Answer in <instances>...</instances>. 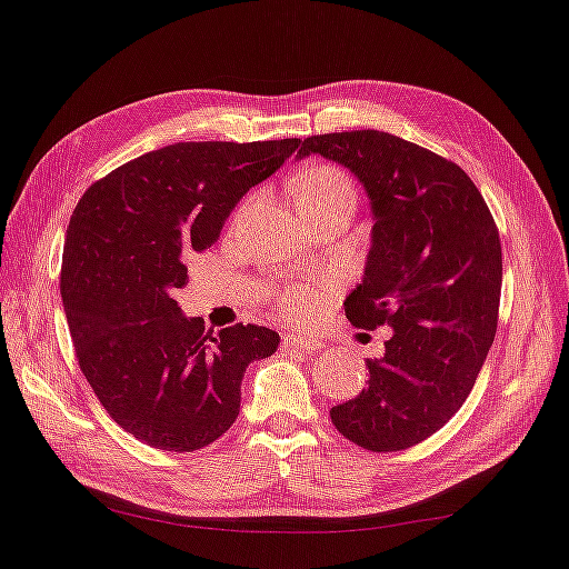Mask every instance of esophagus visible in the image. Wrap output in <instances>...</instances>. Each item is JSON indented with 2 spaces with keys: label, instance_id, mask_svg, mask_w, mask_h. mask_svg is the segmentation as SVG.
I'll return each instance as SVG.
<instances>
[{
  "label": "esophagus",
  "instance_id": "esophagus-1",
  "mask_svg": "<svg viewBox=\"0 0 569 569\" xmlns=\"http://www.w3.org/2000/svg\"><path fill=\"white\" fill-rule=\"evenodd\" d=\"M283 348L286 350H303V352H313L320 348V340L308 338V336H286L283 338Z\"/></svg>",
  "mask_w": 569,
  "mask_h": 569
}]
</instances>
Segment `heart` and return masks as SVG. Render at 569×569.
Listing matches in <instances>:
<instances>
[{"mask_svg": "<svg viewBox=\"0 0 569 569\" xmlns=\"http://www.w3.org/2000/svg\"><path fill=\"white\" fill-rule=\"evenodd\" d=\"M293 197H296L298 209H308L320 202H330V199H338V197L355 199V187L348 172L340 170V167L313 164L298 177ZM318 300H320L318 283H298L283 293L281 310L283 316H288L291 320L308 318L318 308Z\"/></svg>", "mask_w": 569, "mask_h": 569, "instance_id": "obj_1", "label": "heart"}]
</instances>
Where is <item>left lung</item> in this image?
Returning a JSON list of instances; mask_svg holds the SVG:
<instances>
[{
    "mask_svg": "<svg viewBox=\"0 0 569 569\" xmlns=\"http://www.w3.org/2000/svg\"><path fill=\"white\" fill-rule=\"evenodd\" d=\"M338 162L370 199L372 241L345 298L355 328H392L362 392L330 409L367 451L425 441L461 409L491 350L503 259L496 221L459 164L380 130L306 138L296 158Z\"/></svg>",
    "mask_w": 569,
    "mask_h": 569,
    "instance_id": "1",
    "label": "left lung"
}]
</instances>
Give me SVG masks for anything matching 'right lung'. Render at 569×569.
Here are the masks:
<instances>
[{"label": "right lung", "instance_id": "add662e5", "mask_svg": "<svg viewBox=\"0 0 569 569\" xmlns=\"http://www.w3.org/2000/svg\"><path fill=\"white\" fill-rule=\"evenodd\" d=\"M298 138L174 142L88 187L66 231L61 300L96 397L132 437L197 451L239 417L241 380L278 350L276 330H204L177 288L187 259L219 239L231 209L298 150Z\"/></svg>", "mask_w": 569, "mask_h": 569}]
</instances>
